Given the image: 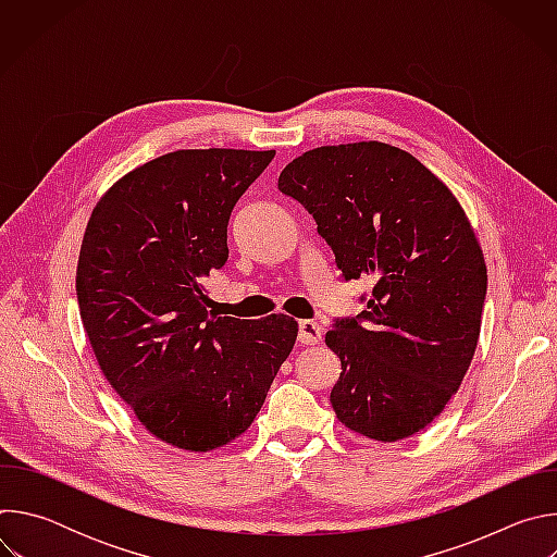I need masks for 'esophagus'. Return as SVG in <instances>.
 <instances>
[{
    "label": "esophagus",
    "mask_w": 557,
    "mask_h": 557,
    "mask_svg": "<svg viewBox=\"0 0 557 557\" xmlns=\"http://www.w3.org/2000/svg\"><path fill=\"white\" fill-rule=\"evenodd\" d=\"M322 335H324V329L312 322V320H304L299 322V335L297 339L304 344V346H317L322 342Z\"/></svg>",
    "instance_id": "1"
}]
</instances>
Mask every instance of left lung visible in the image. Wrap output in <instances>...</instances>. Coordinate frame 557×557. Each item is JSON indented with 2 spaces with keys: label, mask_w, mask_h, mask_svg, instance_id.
Returning a JSON list of instances; mask_svg holds the SVG:
<instances>
[{
  "label": "left lung",
  "mask_w": 557,
  "mask_h": 557,
  "mask_svg": "<svg viewBox=\"0 0 557 557\" xmlns=\"http://www.w3.org/2000/svg\"><path fill=\"white\" fill-rule=\"evenodd\" d=\"M277 187L312 213L346 280H372L366 310L326 333L342 359L337 419L381 443L421 432L481 337L487 267L460 202L412 153L379 140L308 149Z\"/></svg>",
  "instance_id": "obj_1"
}]
</instances>
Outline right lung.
<instances>
[{
    "label": "right lung",
    "mask_w": 557,
    "mask_h": 557,
    "mask_svg": "<svg viewBox=\"0 0 557 557\" xmlns=\"http://www.w3.org/2000/svg\"><path fill=\"white\" fill-rule=\"evenodd\" d=\"M275 149H178L97 202L76 264L78 312L103 376L140 425L185 451L245 434L297 322L218 317L202 282L228 260V215Z\"/></svg>",
    "instance_id": "add662e5"
}]
</instances>
